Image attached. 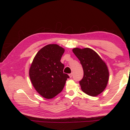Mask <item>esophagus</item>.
I'll list each match as a JSON object with an SVG mask.
<instances>
[{"mask_svg":"<svg viewBox=\"0 0 130 130\" xmlns=\"http://www.w3.org/2000/svg\"><path fill=\"white\" fill-rule=\"evenodd\" d=\"M69 77H72L73 76V73H72L69 74Z\"/></svg>","mask_w":130,"mask_h":130,"instance_id":"1","label":"esophagus"}]
</instances>
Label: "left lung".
<instances>
[{"label":"left lung","instance_id":"8db88e82","mask_svg":"<svg viewBox=\"0 0 130 130\" xmlns=\"http://www.w3.org/2000/svg\"><path fill=\"white\" fill-rule=\"evenodd\" d=\"M73 52L80 60L84 70V77L79 82L82 90L90 96L98 95L105 90L109 80L106 63L90 48H75Z\"/></svg>","mask_w":130,"mask_h":130}]
</instances>
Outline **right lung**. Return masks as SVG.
I'll return each mask as SVG.
<instances>
[{
  "label": "right lung",
  "instance_id": "obj_1",
  "mask_svg": "<svg viewBox=\"0 0 130 130\" xmlns=\"http://www.w3.org/2000/svg\"><path fill=\"white\" fill-rule=\"evenodd\" d=\"M64 48L57 44H48L38 51L29 69V76L34 87L41 96L50 99L63 89L69 76L63 73L61 62Z\"/></svg>",
  "mask_w": 130,
  "mask_h": 130
}]
</instances>
